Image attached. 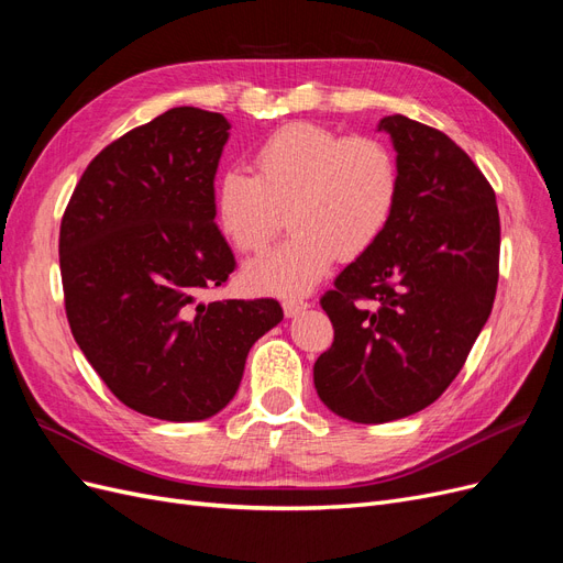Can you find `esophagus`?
<instances>
[{
    "label": "esophagus",
    "instance_id": "34e87169",
    "mask_svg": "<svg viewBox=\"0 0 563 563\" xmlns=\"http://www.w3.org/2000/svg\"><path fill=\"white\" fill-rule=\"evenodd\" d=\"M282 305H284L286 317H298V314L302 312V309L309 307V302H307L305 298H286Z\"/></svg>",
    "mask_w": 563,
    "mask_h": 563
}]
</instances>
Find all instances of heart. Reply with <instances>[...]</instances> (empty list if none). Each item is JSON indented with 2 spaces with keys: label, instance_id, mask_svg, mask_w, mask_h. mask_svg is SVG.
I'll list each match as a JSON object with an SVG mask.
<instances>
[{
  "label": "heart",
  "instance_id": "heart-1",
  "mask_svg": "<svg viewBox=\"0 0 563 563\" xmlns=\"http://www.w3.org/2000/svg\"><path fill=\"white\" fill-rule=\"evenodd\" d=\"M254 167L256 174L242 167L221 174L217 217L240 254H258L288 211L294 235L244 269V282L265 294H305L340 256L371 251L398 209L396 153L373 134L296 123L261 142Z\"/></svg>",
  "mask_w": 563,
  "mask_h": 563
}]
</instances>
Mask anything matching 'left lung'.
Here are the masks:
<instances>
[{"label": "left lung", "mask_w": 563, "mask_h": 563, "mask_svg": "<svg viewBox=\"0 0 563 563\" xmlns=\"http://www.w3.org/2000/svg\"><path fill=\"white\" fill-rule=\"evenodd\" d=\"M400 200L382 240L321 296L333 344L314 363L328 410L384 423L438 400L487 323L500 254L496 192L448 134L394 113Z\"/></svg>", "instance_id": "1"}]
</instances>
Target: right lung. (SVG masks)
<instances>
[{"instance_id": "right-lung-1", "label": "right lung", "mask_w": 563, "mask_h": 563, "mask_svg": "<svg viewBox=\"0 0 563 563\" xmlns=\"http://www.w3.org/2000/svg\"><path fill=\"white\" fill-rule=\"evenodd\" d=\"M230 123L174 107L90 161L60 223L71 335L130 410L200 421L238 394L249 349L284 319L275 298L211 300L238 267L214 223Z\"/></svg>"}]
</instances>
